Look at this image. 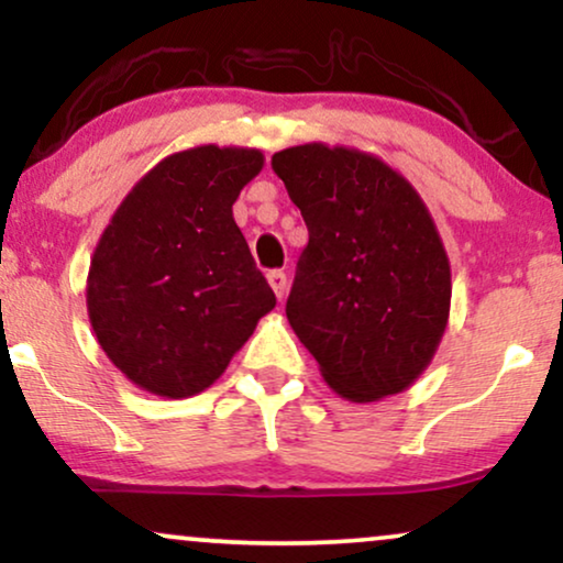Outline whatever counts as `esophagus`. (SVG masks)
Segmentation results:
<instances>
[{
	"label": "esophagus",
	"mask_w": 563,
	"mask_h": 563,
	"mask_svg": "<svg viewBox=\"0 0 563 563\" xmlns=\"http://www.w3.org/2000/svg\"><path fill=\"white\" fill-rule=\"evenodd\" d=\"M267 283H269V288L275 290L277 298L286 296V286H288L286 273H280V269H273V273H267Z\"/></svg>",
	"instance_id": "obj_1"
}]
</instances>
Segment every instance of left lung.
I'll list each match as a JSON object with an SVG mask.
<instances>
[{
	"instance_id": "1",
	"label": "left lung",
	"mask_w": 563,
	"mask_h": 563,
	"mask_svg": "<svg viewBox=\"0 0 563 563\" xmlns=\"http://www.w3.org/2000/svg\"><path fill=\"white\" fill-rule=\"evenodd\" d=\"M309 244L286 314L332 393L376 402L418 382L444 338L452 269L429 208L400 170L347 145L273 155Z\"/></svg>"
}]
</instances>
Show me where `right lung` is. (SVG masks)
<instances>
[{
  "instance_id": "1",
  "label": "right lung",
  "mask_w": 563,
  "mask_h": 563,
  "mask_svg": "<svg viewBox=\"0 0 563 563\" xmlns=\"http://www.w3.org/2000/svg\"><path fill=\"white\" fill-rule=\"evenodd\" d=\"M265 166L257 147L197 145L130 189L90 257L88 319L113 366L145 393L181 400L220 379L275 309L233 220Z\"/></svg>"
}]
</instances>
